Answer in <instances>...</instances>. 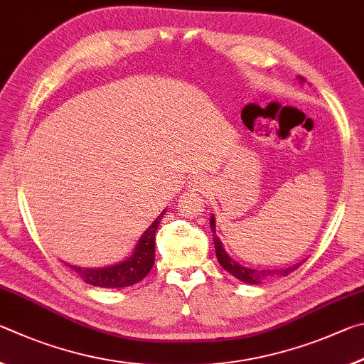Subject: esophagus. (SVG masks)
I'll list each match as a JSON object with an SVG mask.
<instances>
[{"instance_id":"obj_1","label":"esophagus","mask_w":364,"mask_h":364,"mask_svg":"<svg viewBox=\"0 0 364 364\" xmlns=\"http://www.w3.org/2000/svg\"><path fill=\"white\" fill-rule=\"evenodd\" d=\"M205 187H206V181L203 176H195L192 177V181H190V188L196 190V192H203Z\"/></svg>"}]
</instances>
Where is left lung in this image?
I'll return each mask as SVG.
<instances>
[{
	"label": "left lung",
	"instance_id": "1",
	"mask_svg": "<svg viewBox=\"0 0 364 364\" xmlns=\"http://www.w3.org/2000/svg\"><path fill=\"white\" fill-rule=\"evenodd\" d=\"M304 81V78H301ZM211 230H213V237H214V247H215V256H218L219 264L224 267V269L232 273L235 278H238L240 282L243 283H250V284H259L262 279L273 277V275H282L286 277L288 273L294 272L299 265L301 264H296L289 267V269H282V270H252V269H246V267L240 265L238 262H235V260L228 256L225 252L224 246H222V241L219 240L218 233H215V219L214 215L211 218Z\"/></svg>",
	"mask_w": 364,
	"mask_h": 364
}]
</instances>
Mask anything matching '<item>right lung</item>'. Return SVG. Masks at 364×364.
<instances>
[{"instance_id": "right-lung-1", "label": "right lung", "mask_w": 364, "mask_h": 364, "mask_svg": "<svg viewBox=\"0 0 364 364\" xmlns=\"http://www.w3.org/2000/svg\"><path fill=\"white\" fill-rule=\"evenodd\" d=\"M164 213L166 211L153 220V224L140 237L136 251L123 262L110 267H99V269H81V267L75 265L68 267L78 273L82 282L99 286V288H126V286L139 283L140 279L149 275L153 264H155V235Z\"/></svg>"}]
</instances>
